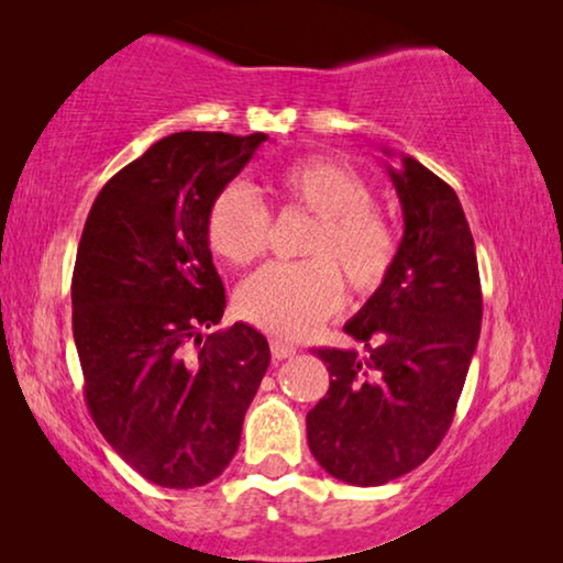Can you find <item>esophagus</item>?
Returning a JSON list of instances; mask_svg holds the SVG:
<instances>
[{
  "label": "esophagus",
  "mask_w": 563,
  "mask_h": 563,
  "mask_svg": "<svg viewBox=\"0 0 563 563\" xmlns=\"http://www.w3.org/2000/svg\"><path fill=\"white\" fill-rule=\"evenodd\" d=\"M297 353V349L291 343H287V341H282V338H272V356L276 358V361H282V358H291Z\"/></svg>",
  "instance_id": "34e87169"
}]
</instances>
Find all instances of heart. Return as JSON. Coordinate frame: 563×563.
Listing matches in <instances>:
<instances>
[{
    "label": "heart",
    "instance_id": "obj_1",
    "mask_svg": "<svg viewBox=\"0 0 563 563\" xmlns=\"http://www.w3.org/2000/svg\"><path fill=\"white\" fill-rule=\"evenodd\" d=\"M268 189L287 212L312 218L299 245L307 261L261 268L238 289V312L268 333L299 338L341 305L343 284L366 297L387 282L397 235L372 205V189L345 164L299 158L272 176ZM272 214L241 184H228L207 214V241L233 266L264 256Z\"/></svg>",
    "mask_w": 563,
    "mask_h": 563
}]
</instances>
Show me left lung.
<instances>
[{
    "instance_id": "left-lung-1",
    "label": "left lung",
    "mask_w": 563,
    "mask_h": 563,
    "mask_svg": "<svg viewBox=\"0 0 563 563\" xmlns=\"http://www.w3.org/2000/svg\"><path fill=\"white\" fill-rule=\"evenodd\" d=\"M387 172L405 235L387 282L343 328L368 356L314 349L330 387L307 412L312 456L356 487L397 479L438 449L482 328L479 266L456 191L410 156Z\"/></svg>"
}]
</instances>
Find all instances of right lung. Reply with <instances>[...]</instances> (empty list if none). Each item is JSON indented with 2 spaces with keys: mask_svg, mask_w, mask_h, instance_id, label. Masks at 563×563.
Returning a JSON list of instances; mask_svg holds the SVG:
<instances>
[{
  "mask_svg": "<svg viewBox=\"0 0 563 563\" xmlns=\"http://www.w3.org/2000/svg\"><path fill=\"white\" fill-rule=\"evenodd\" d=\"M264 133H174L99 191L76 251L71 305L84 399L145 479L191 489L225 472L264 379L256 328L202 335L225 310L207 214Z\"/></svg>",
  "mask_w": 563,
  "mask_h": 563,
  "instance_id": "obj_1",
  "label": "right lung"
}]
</instances>
